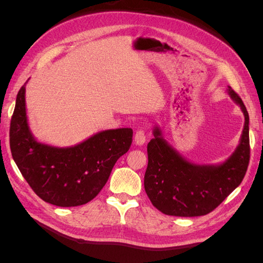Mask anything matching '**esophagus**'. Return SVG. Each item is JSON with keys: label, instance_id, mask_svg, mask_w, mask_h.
I'll use <instances>...</instances> for the list:
<instances>
[{"label": "esophagus", "instance_id": "esophagus-1", "mask_svg": "<svg viewBox=\"0 0 263 263\" xmlns=\"http://www.w3.org/2000/svg\"><path fill=\"white\" fill-rule=\"evenodd\" d=\"M146 139H147V137H146L145 130L140 129V130L136 132V135H135V144L138 145V146L144 145L146 142Z\"/></svg>", "mask_w": 263, "mask_h": 263}]
</instances>
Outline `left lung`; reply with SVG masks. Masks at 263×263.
I'll use <instances>...</instances> for the list:
<instances>
[{
  "label": "left lung",
  "instance_id": "1",
  "mask_svg": "<svg viewBox=\"0 0 263 263\" xmlns=\"http://www.w3.org/2000/svg\"><path fill=\"white\" fill-rule=\"evenodd\" d=\"M229 97L245 116L241 137L234 153L224 162L196 164L182 157L168 144L160 127L147 146L148 166L145 190L156 209L165 215L181 217L203 216L214 211L240 184L249 164V115L232 87Z\"/></svg>",
  "mask_w": 263,
  "mask_h": 263
}]
</instances>
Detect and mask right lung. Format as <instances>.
Listing matches in <instances>:
<instances>
[{"label": "right lung", "instance_id": "right-lung-1", "mask_svg": "<svg viewBox=\"0 0 263 263\" xmlns=\"http://www.w3.org/2000/svg\"><path fill=\"white\" fill-rule=\"evenodd\" d=\"M26 83L17 93L11 121L10 147L15 163L45 202L60 208L90 202L105 185L116 161L129 150L133 129L103 130L71 147L44 144L29 128Z\"/></svg>", "mask_w": 263, "mask_h": 263}]
</instances>
